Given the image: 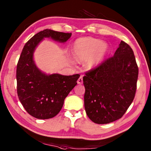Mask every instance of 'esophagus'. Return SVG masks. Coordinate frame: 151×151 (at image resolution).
<instances>
[{"mask_svg": "<svg viewBox=\"0 0 151 151\" xmlns=\"http://www.w3.org/2000/svg\"><path fill=\"white\" fill-rule=\"evenodd\" d=\"M77 83L78 84H82L83 83V78L82 77V76H81L78 79V81H77Z\"/></svg>", "mask_w": 151, "mask_h": 151, "instance_id": "obj_1", "label": "esophagus"}]
</instances>
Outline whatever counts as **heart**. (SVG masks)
Here are the masks:
<instances>
[{
  "label": "heart",
  "instance_id": "obj_1",
  "mask_svg": "<svg viewBox=\"0 0 151 151\" xmlns=\"http://www.w3.org/2000/svg\"><path fill=\"white\" fill-rule=\"evenodd\" d=\"M108 51V43L91 37L79 38L73 46L74 56L78 60H85V67L89 69L99 65L106 56Z\"/></svg>",
  "mask_w": 151,
  "mask_h": 151
}]
</instances>
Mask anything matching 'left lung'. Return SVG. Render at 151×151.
I'll return each mask as SVG.
<instances>
[{
	"label": "left lung",
	"instance_id": "left-lung-1",
	"mask_svg": "<svg viewBox=\"0 0 151 151\" xmlns=\"http://www.w3.org/2000/svg\"><path fill=\"white\" fill-rule=\"evenodd\" d=\"M138 67L134 52L121 41L114 56L86 73L84 107L97 124L116 121L127 111L135 97Z\"/></svg>",
	"mask_w": 151,
	"mask_h": 151
}]
</instances>
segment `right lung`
Segmentation results:
<instances>
[{
	"label": "right lung",
	"instance_id": "right-lung-1",
	"mask_svg": "<svg viewBox=\"0 0 151 151\" xmlns=\"http://www.w3.org/2000/svg\"><path fill=\"white\" fill-rule=\"evenodd\" d=\"M71 34L43 30L35 34L22 49L16 71L17 95L25 110L34 117L47 119L56 116L80 77L78 74L65 76L41 72L34 63V50L45 37L65 43Z\"/></svg>",
	"mask_w": 151,
	"mask_h": 151
}]
</instances>
